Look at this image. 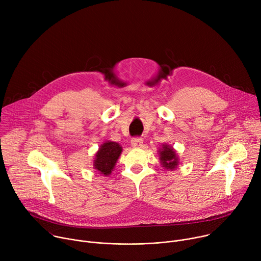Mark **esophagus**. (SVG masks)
Returning <instances> with one entry per match:
<instances>
[{
    "instance_id": "esophagus-1",
    "label": "esophagus",
    "mask_w": 261,
    "mask_h": 261,
    "mask_svg": "<svg viewBox=\"0 0 261 261\" xmlns=\"http://www.w3.org/2000/svg\"><path fill=\"white\" fill-rule=\"evenodd\" d=\"M142 143H143V140L141 137H133L131 139V144L134 147H140L142 146Z\"/></svg>"
}]
</instances>
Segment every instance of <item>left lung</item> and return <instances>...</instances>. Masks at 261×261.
I'll return each instance as SVG.
<instances>
[{
  "label": "left lung",
  "mask_w": 261,
  "mask_h": 261,
  "mask_svg": "<svg viewBox=\"0 0 261 261\" xmlns=\"http://www.w3.org/2000/svg\"><path fill=\"white\" fill-rule=\"evenodd\" d=\"M160 160L163 167H165L166 169H174L178 163L177 157L172 150V147L165 144L163 145V148L160 152Z\"/></svg>",
  "instance_id": "obj_1"
}]
</instances>
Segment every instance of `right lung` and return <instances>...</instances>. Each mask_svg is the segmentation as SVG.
I'll return each mask as SVG.
<instances>
[{
    "instance_id": "obj_1",
    "label": "right lung",
    "mask_w": 261,
    "mask_h": 261,
    "mask_svg": "<svg viewBox=\"0 0 261 261\" xmlns=\"http://www.w3.org/2000/svg\"><path fill=\"white\" fill-rule=\"evenodd\" d=\"M121 153L122 147L119 143L113 141H107L103 143L100 146L98 153L96 154V158L94 160L95 168L104 175L110 174Z\"/></svg>"
}]
</instances>
